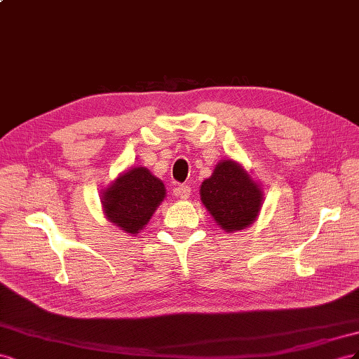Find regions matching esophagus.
I'll return each mask as SVG.
<instances>
[{
	"mask_svg": "<svg viewBox=\"0 0 359 359\" xmlns=\"http://www.w3.org/2000/svg\"><path fill=\"white\" fill-rule=\"evenodd\" d=\"M172 192H174V196H176L177 198L187 200V198H189V196H191V188H189L188 185H179V187L174 188Z\"/></svg>",
	"mask_w": 359,
	"mask_h": 359,
	"instance_id": "1",
	"label": "esophagus"
}]
</instances>
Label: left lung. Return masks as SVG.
<instances>
[{
  "label": "left lung",
  "instance_id": "left-lung-1",
  "mask_svg": "<svg viewBox=\"0 0 359 359\" xmlns=\"http://www.w3.org/2000/svg\"><path fill=\"white\" fill-rule=\"evenodd\" d=\"M200 196L215 222L230 233L251 225L263 203L259 183L231 159L215 167L212 176L201 183Z\"/></svg>",
  "mask_w": 359,
  "mask_h": 359
}]
</instances>
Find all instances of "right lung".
I'll return each mask as SVG.
<instances>
[{"instance_id": "right-lung-1", "label": "right lung", "mask_w": 359, "mask_h": 359, "mask_svg": "<svg viewBox=\"0 0 359 359\" xmlns=\"http://www.w3.org/2000/svg\"><path fill=\"white\" fill-rule=\"evenodd\" d=\"M165 198L162 180L144 167H134L112 182L102 194V206L109 222L123 231L137 234Z\"/></svg>"}]
</instances>
